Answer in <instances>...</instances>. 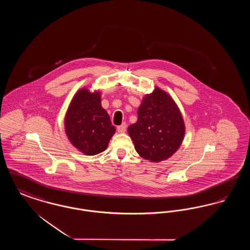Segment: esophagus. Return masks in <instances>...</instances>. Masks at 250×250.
Instances as JSON below:
<instances>
[{
    "mask_svg": "<svg viewBox=\"0 0 250 250\" xmlns=\"http://www.w3.org/2000/svg\"><path fill=\"white\" fill-rule=\"evenodd\" d=\"M125 130H126V124L125 123H123L121 125L117 126V131L119 133H124V132H125Z\"/></svg>",
    "mask_w": 250,
    "mask_h": 250,
    "instance_id": "1",
    "label": "esophagus"
}]
</instances>
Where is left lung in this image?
Masks as SVG:
<instances>
[{
    "label": "left lung",
    "instance_id": "1",
    "mask_svg": "<svg viewBox=\"0 0 250 250\" xmlns=\"http://www.w3.org/2000/svg\"><path fill=\"white\" fill-rule=\"evenodd\" d=\"M137 153L152 162L170 157L185 136V124L171 97L156 88L143 98L137 123L128 126Z\"/></svg>",
    "mask_w": 250,
    "mask_h": 250
}]
</instances>
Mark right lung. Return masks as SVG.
I'll return each mask as SVG.
<instances>
[{
    "label": "right lung",
    "mask_w": 250,
    "mask_h": 250,
    "mask_svg": "<svg viewBox=\"0 0 250 250\" xmlns=\"http://www.w3.org/2000/svg\"><path fill=\"white\" fill-rule=\"evenodd\" d=\"M64 125L72 144L88 155L105 151L115 133V126L101 107L99 93H90L87 89L80 90L72 99Z\"/></svg>",
    "instance_id": "right-lung-1"
}]
</instances>
